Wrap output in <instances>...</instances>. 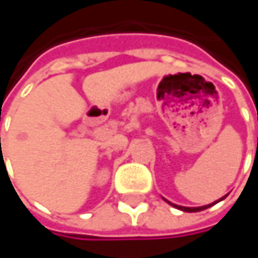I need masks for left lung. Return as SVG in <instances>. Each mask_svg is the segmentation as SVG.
Masks as SVG:
<instances>
[{"instance_id": "left-lung-1", "label": "left lung", "mask_w": 258, "mask_h": 258, "mask_svg": "<svg viewBox=\"0 0 258 258\" xmlns=\"http://www.w3.org/2000/svg\"><path fill=\"white\" fill-rule=\"evenodd\" d=\"M227 197V195H225ZM225 197H223L221 200H218V201H223ZM218 201H215V203H218ZM214 203V204H215ZM171 204V203H169ZM214 204H210V205H204V207H197V208H189V207H181V205H175V204H171V205H173L175 208H178V210H182V211H186V213H197V211H203V210H205V208H210L211 205H214Z\"/></svg>"}]
</instances>
